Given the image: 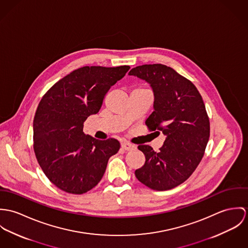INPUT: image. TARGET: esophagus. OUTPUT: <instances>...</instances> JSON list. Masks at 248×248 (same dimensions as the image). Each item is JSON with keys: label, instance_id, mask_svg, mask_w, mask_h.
Returning a JSON list of instances; mask_svg holds the SVG:
<instances>
[{"label": "esophagus", "instance_id": "esophagus-1", "mask_svg": "<svg viewBox=\"0 0 248 248\" xmlns=\"http://www.w3.org/2000/svg\"><path fill=\"white\" fill-rule=\"evenodd\" d=\"M121 146H122V148H123V149L127 150V151H130V150H133V149H135V148H136V146H135L134 144H132V143H130V142H126V141L122 142Z\"/></svg>", "mask_w": 248, "mask_h": 248}]
</instances>
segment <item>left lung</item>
<instances>
[{"label":"left lung","instance_id":"1","mask_svg":"<svg viewBox=\"0 0 248 248\" xmlns=\"http://www.w3.org/2000/svg\"><path fill=\"white\" fill-rule=\"evenodd\" d=\"M128 75L152 87L154 111L145 124L165 135L159 152L146 144L138 146L145 163L135 171L136 178L153 190L172 189L191 176L203 157L210 124L202 98L189 80L165 64L139 65Z\"/></svg>","mask_w":248,"mask_h":248}]
</instances>
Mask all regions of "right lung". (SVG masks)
Instances as JSON below:
<instances>
[{"mask_svg":"<svg viewBox=\"0 0 248 248\" xmlns=\"http://www.w3.org/2000/svg\"><path fill=\"white\" fill-rule=\"evenodd\" d=\"M130 66H83L61 79L44 95L33 121L34 152L46 176L58 188L83 194L102 180L116 139L96 140L83 133V123L101 109L111 86Z\"/></svg>","mask_w":248,"mask_h":248,"instance_id":"right-lung-1","label":"right lung"}]
</instances>
